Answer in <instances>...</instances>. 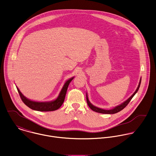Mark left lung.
Returning a JSON list of instances; mask_svg holds the SVG:
<instances>
[{"label":"left lung","mask_w":156,"mask_h":156,"mask_svg":"<svg viewBox=\"0 0 156 156\" xmlns=\"http://www.w3.org/2000/svg\"><path fill=\"white\" fill-rule=\"evenodd\" d=\"M140 83H141V79H140V83H139V84L138 86V87L137 89H136V92L131 95V97H130L126 101H125L124 103H123L122 104H121L120 105H119L117 106H116L115 108H114V109H111V110H105V109H100V108H98L97 107H95L94 106V105H92L90 101H89V99H88V97H87V95H86V100H87V105L89 106V107L94 111L95 112H98V113H101V114H115V113H117L120 111H121L122 110H123L128 105V103L130 102V101L131 100V99L133 98V97L135 95V94L137 92V91L139 90V89L140 87Z\"/></svg>","instance_id":"obj_1"}]
</instances>
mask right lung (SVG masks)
<instances>
[{
  "instance_id": "right-lung-1",
  "label": "right lung",
  "mask_w": 156,
  "mask_h": 156,
  "mask_svg": "<svg viewBox=\"0 0 156 156\" xmlns=\"http://www.w3.org/2000/svg\"><path fill=\"white\" fill-rule=\"evenodd\" d=\"M73 79V78H72L66 82L58 97L55 100L50 102H36V101H31L27 99L26 97H25L22 95V94L20 92L19 89L17 87V89L22 101L23 102V103L25 105H27L30 109L33 110L37 111H42V112L53 111L59 109L64 103L68 86Z\"/></svg>"
}]
</instances>
